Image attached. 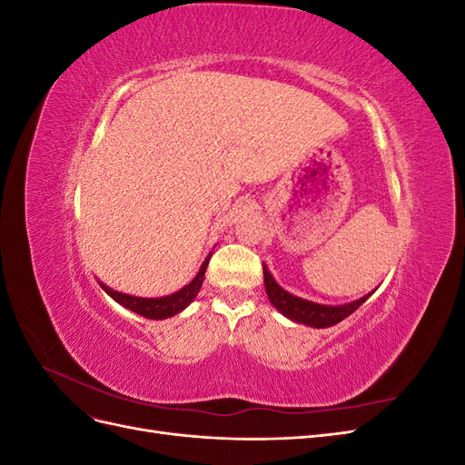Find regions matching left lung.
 <instances>
[{
	"mask_svg": "<svg viewBox=\"0 0 465 465\" xmlns=\"http://www.w3.org/2000/svg\"><path fill=\"white\" fill-rule=\"evenodd\" d=\"M263 283H265V292L270 302L277 308V311L283 314L285 318L304 323V326L311 328H330L345 320L349 314H353L357 308L367 301L374 291H371L364 297L353 301V302H345V304H320L314 301H306L297 297V294H291L281 287L273 275L267 270V265L263 263Z\"/></svg>",
	"mask_w": 465,
	"mask_h": 465,
	"instance_id": "8db88e82",
	"label": "left lung"
}]
</instances>
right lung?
<instances>
[{"instance_id": "add662e5", "label": "right lung", "mask_w": 465, "mask_h": 465, "mask_svg": "<svg viewBox=\"0 0 465 465\" xmlns=\"http://www.w3.org/2000/svg\"><path fill=\"white\" fill-rule=\"evenodd\" d=\"M211 258V252L209 256L203 260L202 267L198 275H195L186 287H182L180 291L168 294V297H159V299H145V297H134V294H125L120 291L110 289L108 285H104L103 281H98V285L103 287V291L108 294V297L114 299L120 306L128 308V311L149 318V320H164V318H171L176 316L178 312L184 311V308L198 297V292L203 285V277H205V270H207V263Z\"/></svg>"}]
</instances>
